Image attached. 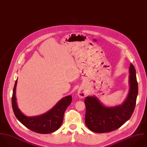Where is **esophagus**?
I'll return each instance as SVG.
<instances>
[{"label":"esophagus","instance_id":"esophagus-1","mask_svg":"<svg viewBox=\"0 0 147 147\" xmlns=\"http://www.w3.org/2000/svg\"><path fill=\"white\" fill-rule=\"evenodd\" d=\"M78 95L80 98H84L86 96V92L84 88H80L78 90Z\"/></svg>","mask_w":147,"mask_h":147}]
</instances>
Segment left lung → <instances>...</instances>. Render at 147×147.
<instances>
[{"instance_id": "8db88e82", "label": "left lung", "mask_w": 147, "mask_h": 147, "mask_svg": "<svg viewBox=\"0 0 147 147\" xmlns=\"http://www.w3.org/2000/svg\"><path fill=\"white\" fill-rule=\"evenodd\" d=\"M129 74V91L121 105L109 106L95 95L86 98L85 124L89 129L97 133L111 132L120 127L132 116L138 94L136 70L132 63Z\"/></svg>"}]
</instances>
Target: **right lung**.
<instances>
[{
	"instance_id": "add662e5",
	"label": "right lung",
	"mask_w": 147,
	"mask_h": 147,
	"mask_svg": "<svg viewBox=\"0 0 147 147\" xmlns=\"http://www.w3.org/2000/svg\"><path fill=\"white\" fill-rule=\"evenodd\" d=\"M17 82L18 79L13 90L12 106L14 114L18 120L30 130L36 133L47 134L57 131L62 123L65 110L71 102V95L62 98L54 107L43 114L28 117L22 112L17 104L16 98Z\"/></svg>"
}]
</instances>
